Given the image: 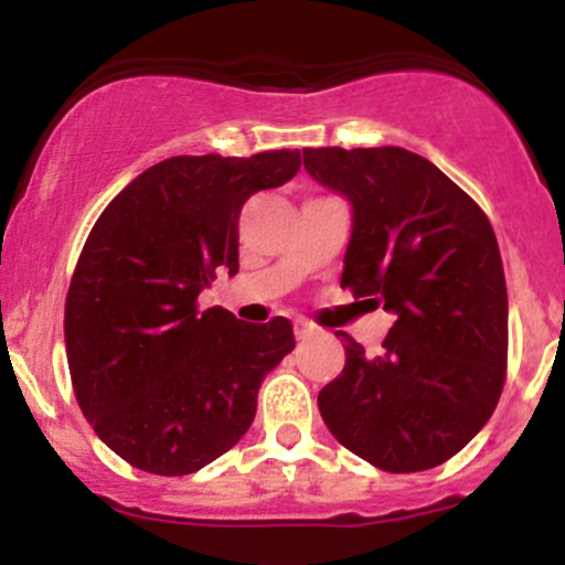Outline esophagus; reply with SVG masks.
<instances>
[{
    "label": "esophagus",
    "instance_id": "obj_1",
    "mask_svg": "<svg viewBox=\"0 0 565 565\" xmlns=\"http://www.w3.org/2000/svg\"><path fill=\"white\" fill-rule=\"evenodd\" d=\"M317 335L315 324H306V322H295V339L298 341H309Z\"/></svg>",
    "mask_w": 565,
    "mask_h": 565
}]
</instances>
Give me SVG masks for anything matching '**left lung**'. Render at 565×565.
Returning <instances> with one entry per match:
<instances>
[{"mask_svg": "<svg viewBox=\"0 0 565 565\" xmlns=\"http://www.w3.org/2000/svg\"><path fill=\"white\" fill-rule=\"evenodd\" d=\"M303 167L350 202L341 287L396 317L374 358L335 330L347 363L317 396L324 426L380 470L443 465L492 418L505 383L509 295L492 224L402 147H319Z\"/></svg>", "mask_w": 565, "mask_h": 565, "instance_id": "8db88e82", "label": "left lung"}]
</instances>
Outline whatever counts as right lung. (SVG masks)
<instances>
[{
	"mask_svg": "<svg viewBox=\"0 0 565 565\" xmlns=\"http://www.w3.org/2000/svg\"><path fill=\"white\" fill-rule=\"evenodd\" d=\"M298 169V150L167 158L95 221L65 300L67 366L95 435L139 470L188 476L230 451L295 350L287 317L248 324L196 298L241 270L246 199Z\"/></svg>",
	"mask_w": 565,
	"mask_h": 565,
	"instance_id": "add662e5",
	"label": "right lung"
}]
</instances>
